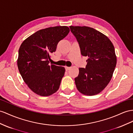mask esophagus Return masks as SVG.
<instances>
[{
    "mask_svg": "<svg viewBox=\"0 0 133 133\" xmlns=\"http://www.w3.org/2000/svg\"><path fill=\"white\" fill-rule=\"evenodd\" d=\"M70 69V67H67V66H66L65 67V70H66V71H69V70Z\"/></svg>",
    "mask_w": 133,
    "mask_h": 133,
    "instance_id": "esophagus-1",
    "label": "esophagus"
}]
</instances>
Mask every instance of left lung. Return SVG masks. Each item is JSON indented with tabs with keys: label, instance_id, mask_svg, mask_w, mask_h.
<instances>
[{
	"label": "left lung",
	"instance_id": "obj_1",
	"mask_svg": "<svg viewBox=\"0 0 133 133\" xmlns=\"http://www.w3.org/2000/svg\"><path fill=\"white\" fill-rule=\"evenodd\" d=\"M83 56L88 57L85 68H79L75 78L77 90L86 96L99 93L110 82L116 65L115 48L104 34L87 26H70Z\"/></svg>",
	"mask_w": 133,
	"mask_h": 133
}]
</instances>
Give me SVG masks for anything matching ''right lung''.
I'll return each mask as SVG.
<instances>
[{
  "label": "right lung",
  "instance_id": "right-lung-1",
  "mask_svg": "<svg viewBox=\"0 0 133 133\" xmlns=\"http://www.w3.org/2000/svg\"><path fill=\"white\" fill-rule=\"evenodd\" d=\"M69 32L67 26L42 29L28 37L20 46L19 72L30 89L39 96H49L59 89L65 69L49 64L50 56Z\"/></svg>",
  "mask_w": 133,
  "mask_h": 133
}]
</instances>
